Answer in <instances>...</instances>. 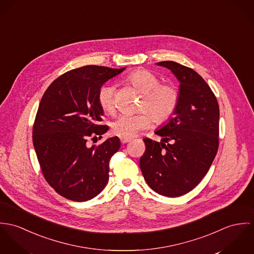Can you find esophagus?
<instances>
[{"label": "esophagus", "mask_w": 254, "mask_h": 254, "mask_svg": "<svg viewBox=\"0 0 254 254\" xmlns=\"http://www.w3.org/2000/svg\"><path fill=\"white\" fill-rule=\"evenodd\" d=\"M120 139H121V142H122L123 144L127 143V142H129V141H130V138H127V137H121Z\"/></svg>", "instance_id": "1"}]
</instances>
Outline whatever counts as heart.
Wrapping results in <instances>:
<instances>
[{"label": "heart", "mask_w": 254, "mask_h": 254, "mask_svg": "<svg viewBox=\"0 0 254 254\" xmlns=\"http://www.w3.org/2000/svg\"><path fill=\"white\" fill-rule=\"evenodd\" d=\"M128 82L143 93L141 112L121 115L112 124L114 133L121 137H133L151 126L152 119L163 124L175 113L179 103V91L174 85L161 84L160 78L145 69H138L127 76ZM98 104L105 113L115 111V86L103 85L98 90Z\"/></svg>", "instance_id": "heart-1"}]
</instances>
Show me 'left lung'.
I'll return each mask as SVG.
<instances>
[{"mask_svg":"<svg viewBox=\"0 0 254 254\" xmlns=\"http://www.w3.org/2000/svg\"><path fill=\"white\" fill-rule=\"evenodd\" d=\"M157 65L169 69L178 80L179 103L174 116L155 131L163 137L161 142L143 139L146 150L139 165L151 189L166 197H179L197 186L216 156L219 106L210 87L193 69L174 61Z\"/></svg>","mask_w":254,"mask_h":254,"instance_id":"left-lung-1","label":"left lung"}]
</instances>
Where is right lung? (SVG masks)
<instances>
[{
  "label": "right lung",
  "mask_w": 254,
  "mask_h": 254,
  "mask_svg": "<svg viewBox=\"0 0 254 254\" xmlns=\"http://www.w3.org/2000/svg\"><path fill=\"white\" fill-rule=\"evenodd\" d=\"M126 68L87 65L58 77L44 93L33 127V144L47 182L74 201L96 197L107 185L109 162L120 149L118 136L88 146L109 127L98 125L103 110L99 88Z\"/></svg>",
  "instance_id": "right-lung-1"
}]
</instances>
